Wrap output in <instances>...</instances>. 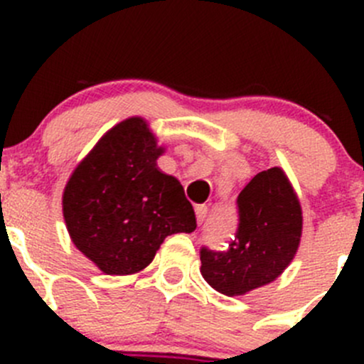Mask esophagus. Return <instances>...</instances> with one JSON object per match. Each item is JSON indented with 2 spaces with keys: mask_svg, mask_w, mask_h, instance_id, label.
Listing matches in <instances>:
<instances>
[{
  "mask_svg": "<svg viewBox=\"0 0 364 364\" xmlns=\"http://www.w3.org/2000/svg\"><path fill=\"white\" fill-rule=\"evenodd\" d=\"M196 215H197V223H204V220H205V216H208V205L205 204H199L196 208Z\"/></svg>",
  "mask_w": 364,
  "mask_h": 364,
  "instance_id": "obj_1",
  "label": "esophagus"
}]
</instances>
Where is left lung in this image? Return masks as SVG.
I'll return each mask as SVG.
<instances>
[{
  "mask_svg": "<svg viewBox=\"0 0 364 364\" xmlns=\"http://www.w3.org/2000/svg\"><path fill=\"white\" fill-rule=\"evenodd\" d=\"M236 236L223 252L200 250V273L215 291L243 296L277 280L294 259L303 211L284 168L259 172L237 196Z\"/></svg>",
  "mask_w": 364,
  "mask_h": 364,
  "instance_id": "obj_1",
  "label": "left lung"
}]
</instances>
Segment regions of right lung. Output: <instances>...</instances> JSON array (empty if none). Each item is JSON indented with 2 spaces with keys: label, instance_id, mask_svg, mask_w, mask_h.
Segmentation results:
<instances>
[{
  "label": "right lung",
  "instance_id": "right-lung-1",
  "mask_svg": "<svg viewBox=\"0 0 364 364\" xmlns=\"http://www.w3.org/2000/svg\"><path fill=\"white\" fill-rule=\"evenodd\" d=\"M164 151L144 117H128L102 135L67 181L70 240L105 274L139 273L165 237L196 230L181 183L156 167Z\"/></svg>",
  "mask_w": 364,
  "mask_h": 364
}]
</instances>
